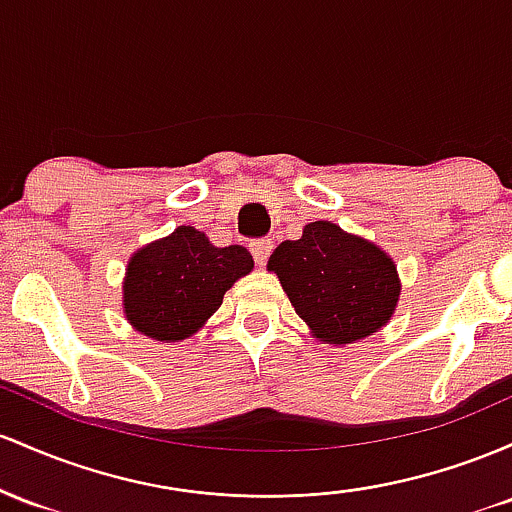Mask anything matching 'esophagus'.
<instances>
[{"mask_svg": "<svg viewBox=\"0 0 512 512\" xmlns=\"http://www.w3.org/2000/svg\"><path fill=\"white\" fill-rule=\"evenodd\" d=\"M273 251V241L271 239H256L251 241V254H254L258 266H263V263L268 261V256H271Z\"/></svg>", "mask_w": 512, "mask_h": 512, "instance_id": "34e87169", "label": "esophagus"}]
</instances>
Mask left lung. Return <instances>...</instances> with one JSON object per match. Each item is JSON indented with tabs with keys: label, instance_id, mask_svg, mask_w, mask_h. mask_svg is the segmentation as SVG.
<instances>
[{
	"label": "left lung",
	"instance_id": "obj_1",
	"mask_svg": "<svg viewBox=\"0 0 512 512\" xmlns=\"http://www.w3.org/2000/svg\"><path fill=\"white\" fill-rule=\"evenodd\" d=\"M297 317L324 343L346 346L372 336L392 319L399 273L380 246L319 220L268 258Z\"/></svg>",
	"mask_w": 512,
	"mask_h": 512
}]
</instances>
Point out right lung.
<instances>
[{"label": "right lung", "mask_w": 512, "mask_h": 512, "mask_svg": "<svg viewBox=\"0 0 512 512\" xmlns=\"http://www.w3.org/2000/svg\"><path fill=\"white\" fill-rule=\"evenodd\" d=\"M254 258L244 246L217 249L195 227H179L132 254L123 283V312L135 331L174 343L193 336L220 309L222 297Z\"/></svg>", "instance_id": "1"}]
</instances>
